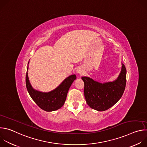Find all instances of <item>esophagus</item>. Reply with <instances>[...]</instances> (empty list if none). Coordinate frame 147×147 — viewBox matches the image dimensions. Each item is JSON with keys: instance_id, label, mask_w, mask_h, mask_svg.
<instances>
[{"instance_id": "obj_1", "label": "esophagus", "mask_w": 147, "mask_h": 147, "mask_svg": "<svg viewBox=\"0 0 147 147\" xmlns=\"http://www.w3.org/2000/svg\"><path fill=\"white\" fill-rule=\"evenodd\" d=\"M77 73L80 75H82L84 74V69L82 67H78L76 70Z\"/></svg>"}]
</instances>
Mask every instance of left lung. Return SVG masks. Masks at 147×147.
<instances>
[{"label":"left lung","instance_id":"8db88e82","mask_svg":"<svg viewBox=\"0 0 147 147\" xmlns=\"http://www.w3.org/2000/svg\"><path fill=\"white\" fill-rule=\"evenodd\" d=\"M126 72L125 66L122 63L119 76L112 82L100 83L91 78L82 77L84 82V96L90 107L98 111H105L116 103L125 90Z\"/></svg>","mask_w":147,"mask_h":147}]
</instances>
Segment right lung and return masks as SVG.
<instances>
[{"mask_svg":"<svg viewBox=\"0 0 147 147\" xmlns=\"http://www.w3.org/2000/svg\"><path fill=\"white\" fill-rule=\"evenodd\" d=\"M76 79L75 74L67 77L55 90L48 92H42L34 90L30 82L28 77V68L26 83L27 91L37 105L47 112H52L61 108L65 104L68 91L73 81Z\"/></svg>","mask_w":147,"mask_h":147,"instance_id":"1","label":"right lung"}]
</instances>
